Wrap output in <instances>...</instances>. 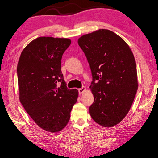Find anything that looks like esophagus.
I'll list each match as a JSON object with an SVG mask.
<instances>
[{"label":"esophagus","instance_id":"esophagus-1","mask_svg":"<svg viewBox=\"0 0 158 158\" xmlns=\"http://www.w3.org/2000/svg\"><path fill=\"white\" fill-rule=\"evenodd\" d=\"M85 90H86L85 87H82L81 88H79V89H78V93H79V94L81 95L82 93H83Z\"/></svg>","mask_w":158,"mask_h":158}]
</instances>
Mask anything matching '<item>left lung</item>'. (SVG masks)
<instances>
[{
	"label": "left lung",
	"mask_w": 158,
	"mask_h": 158,
	"mask_svg": "<svg viewBox=\"0 0 158 158\" xmlns=\"http://www.w3.org/2000/svg\"><path fill=\"white\" fill-rule=\"evenodd\" d=\"M77 43L92 73L91 118L101 126H115L129 112L138 90L133 53L122 38L106 29L85 34Z\"/></svg>",
	"instance_id": "left-lung-1"
}]
</instances>
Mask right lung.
<instances>
[{
    "label": "right lung",
    "mask_w": 158,
    "mask_h": 158,
    "mask_svg": "<svg viewBox=\"0 0 158 158\" xmlns=\"http://www.w3.org/2000/svg\"><path fill=\"white\" fill-rule=\"evenodd\" d=\"M70 43L68 38H36L23 50L17 66L22 106L40 128L52 133L68 124L78 97L77 90L67 88L61 72V58Z\"/></svg>",
    "instance_id": "obj_1"
}]
</instances>
